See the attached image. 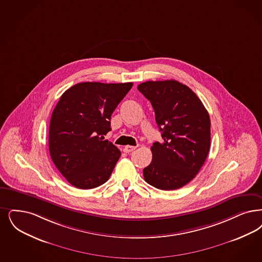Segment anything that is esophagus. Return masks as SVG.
I'll return each instance as SVG.
<instances>
[{
    "label": "esophagus",
    "mask_w": 262,
    "mask_h": 262,
    "mask_svg": "<svg viewBox=\"0 0 262 262\" xmlns=\"http://www.w3.org/2000/svg\"><path fill=\"white\" fill-rule=\"evenodd\" d=\"M136 149V147L135 146H130V145H126V146L124 147V152L125 153H129V152H133L134 150Z\"/></svg>",
    "instance_id": "esophagus-1"
}]
</instances>
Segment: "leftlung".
Here are the masks:
<instances>
[{"label": "left lung", "instance_id": "left-lung-1", "mask_svg": "<svg viewBox=\"0 0 262 262\" xmlns=\"http://www.w3.org/2000/svg\"><path fill=\"white\" fill-rule=\"evenodd\" d=\"M137 89L151 102L164 139L151 147L153 157L143 169L144 179L161 190L181 188L196 177L208 157L209 113L196 94L176 80L148 81Z\"/></svg>", "mask_w": 262, "mask_h": 262}]
</instances>
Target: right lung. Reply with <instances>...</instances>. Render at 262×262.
I'll return each instance as SVG.
<instances>
[{"label":"right lung","instance_id":"add662e5","mask_svg":"<svg viewBox=\"0 0 262 262\" xmlns=\"http://www.w3.org/2000/svg\"><path fill=\"white\" fill-rule=\"evenodd\" d=\"M132 86L85 82L61 95L51 118L49 148L53 164L71 185L93 189L110 178L121 152L103 136L111 130V115Z\"/></svg>","mask_w":262,"mask_h":262}]
</instances>
